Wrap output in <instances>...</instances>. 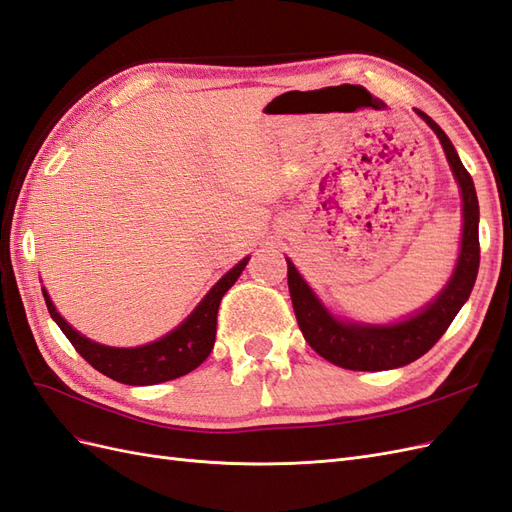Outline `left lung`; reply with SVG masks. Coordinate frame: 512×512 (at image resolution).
<instances>
[{
  "label": "left lung",
  "mask_w": 512,
  "mask_h": 512,
  "mask_svg": "<svg viewBox=\"0 0 512 512\" xmlns=\"http://www.w3.org/2000/svg\"><path fill=\"white\" fill-rule=\"evenodd\" d=\"M428 127L435 131L441 147L448 157L454 179L461 188L463 199V235L461 253L456 259V268L448 285L437 298H432L422 311L402 322L393 324H357L344 322L331 316L318 296L313 294L307 281L300 277L296 266L287 259V285L300 331L305 342L318 352L320 357L331 361L344 370L359 372H381L402 368V365L419 359L439 342V337L448 331V326L461 311L469 298L478 277L480 266V242H478V196L474 179L465 170L454 144L445 136V131L430 119L428 114L415 110Z\"/></svg>",
  "instance_id": "8db88e82"
}]
</instances>
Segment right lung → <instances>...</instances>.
Masks as SVG:
<instances>
[{
  "label": "right lung",
  "instance_id": "obj_1",
  "mask_svg": "<svg viewBox=\"0 0 512 512\" xmlns=\"http://www.w3.org/2000/svg\"><path fill=\"white\" fill-rule=\"evenodd\" d=\"M248 259L244 257L238 266H233L225 277H222L212 290L205 294L196 309L183 320L175 331H170L157 342L138 348H112L97 342H90L88 337L77 333L73 326L64 320L51 303L49 294L43 287V296L51 318L60 326L62 333L67 335L73 348L93 365L101 374L110 376L112 381L125 385H157L164 381H173L183 374L199 368L209 357V352L216 342V318L222 296L227 294L229 287L238 281L242 270L246 268Z\"/></svg>",
  "mask_w": 512,
  "mask_h": 512
}]
</instances>
